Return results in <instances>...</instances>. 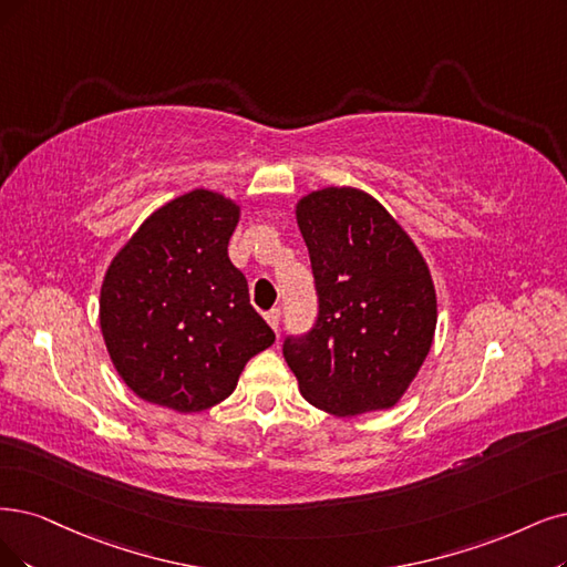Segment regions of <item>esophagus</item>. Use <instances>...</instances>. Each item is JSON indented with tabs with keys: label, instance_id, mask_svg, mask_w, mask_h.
Listing matches in <instances>:
<instances>
[{
	"label": "esophagus",
	"instance_id": "34e87169",
	"mask_svg": "<svg viewBox=\"0 0 567 567\" xmlns=\"http://www.w3.org/2000/svg\"><path fill=\"white\" fill-rule=\"evenodd\" d=\"M264 318H266V322L270 324V329H272V331H278V324H280V308H272V310H268Z\"/></svg>",
	"mask_w": 567,
	"mask_h": 567
}]
</instances>
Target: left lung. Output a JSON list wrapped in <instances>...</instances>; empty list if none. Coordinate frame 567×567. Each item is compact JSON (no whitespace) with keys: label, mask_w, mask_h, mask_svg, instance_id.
Masks as SVG:
<instances>
[{"label":"left lung","mask_w":567,"mask_h":567,"mask_svg":"<svg viewBox=\"0 0 567 567\" xmlns=\"http://www.w3.org/2000/svg\"><path fill=\"white\" fill-rule=\"evenodd\" d=\"M320 312L282 354L306 402L333 415L392 409L434 341L436 291L421 249L388 209L352 186L297 203Z\"/></svg>","instance_id":"obj_1"}]
</instances>
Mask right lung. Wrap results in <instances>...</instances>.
Wrapping results in <instances>:
<instances>
[{
  "instance_id": "obj_1",
  "label": "right lung",
  "mask_w": 567,
  "mask_h": 567,
  "mask_svg": "<svg viewBox=\"0 0 567 567\" xmlns=\"http://www.w3.org/2000/svg\"><path fill=\"white\" fill-rule=\"evenodd\" d=\"M238 219L236 200L194 188L146 217L104 272L102 339L140 400L205 411L276 341L228 259Z\"/></svg>"
}]
</instances>
